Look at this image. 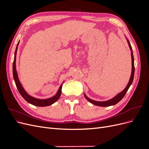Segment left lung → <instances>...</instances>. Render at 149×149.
Segmentation results:
<instances>
[{"label": "left lung", "mask_w": 149, "mask_h": 149, "mask_svg": "<svg viewBox=\"0 0 149 149\" xmlns=\"http://www.w3.org/2000/svg\"><path fill=\"white\" fill-rule=\"evenodd\" d=\"M127 40V43L129 44V48L130 49V52H131V58H132V73H131V76H130V80L129 81L127 85V86L125 87V88L123 90V91L121 93H120L119 94H118V95L114 97H113L111 100H109V101H103V102H99V101H93L91 99L88 98L84 94V96L86 99L87 100H88L90 102H91L92 104L94 105H96V106H101V107H107V106H112V105H114L116 104H117L118 102H119L122 99H123L124 96L125 95L126 93L128 91V89L130 87V86L131 85V84L133 82V79H134V71H135V68H134V56H133V53H132V48L131 47V45H130V42L128 40Z\"/></svg>", "instance_id": "1"}]
</instances>
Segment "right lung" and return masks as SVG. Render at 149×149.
<instances>
[{
    "mask_svg": "<svg viewBox=\"0 0 149 149\" xmlns=\"http://www.w3.org/2000/svg\"><path fill=\"white\" fill-rule=\"evenodd\" d=\"M19 42H18L17 47H16L15 55H14V60H13V79H14L17 89L19 90L21 96L24 98V100L30 103L31 104H33L36 106H39V107H45V106H48L52 104H53L54 102H55L58 99L60 98L61 96L62 84L60 86L59 89H58V91L55 96H53L51 98L47 99V100H38V99H36L33 97H31V96L29 95V94L25 91L23 87L22 86V85L19 80V78H18V76L17 73V71H16V66H15L16 54H17V48H18V45H19Z\"/></svg>",
    "mask_w": 149,
    "mask_h": 149,
    "instance_id": "1",
    "label": "right lung"
}]
</instances>
